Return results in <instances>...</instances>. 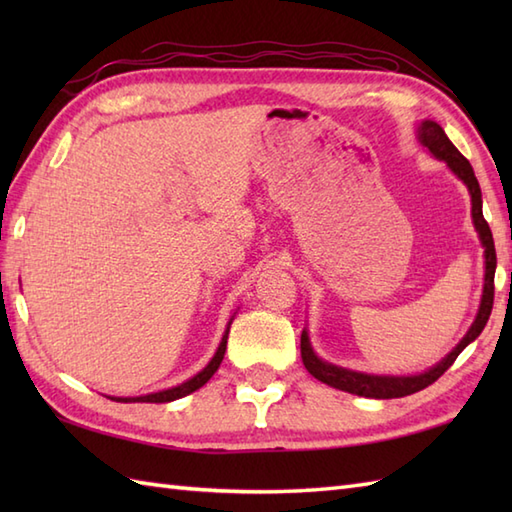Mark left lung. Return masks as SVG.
Returning a JSON list of instances; mask_svg holds the SVG:
<instances>
[{
  "instance_id": "obj_1",
  "label": "left lung",
  "mask_w": 512,
  "mask_h": 512,
  "mask_svg": "<svg viewBox=\"0 0 512 512\" xmlns=\"http://www.w3.org/2000/svg\"><path fill=\"white\" fill-rule=\"evenodd\" d=\"M418 140H420V145L427 147L438 160L447 162V167L466 184V189H469V193H471L473 224H475V231H477V235H480V242L484 246V290H482L480 310H477V317L469 328V332L464 334V339L455 345L438 365H433L431 369H427V372L413 374V376H376V374H363V372H354V369L332 365L314 354L312 345H310V336L306 330H303L301 332V358H303V365H306L308 372L317 380H321V383L330 385L334 389H341V391H350V394H356V396L383 398V400L385 398H402V396L416 394V391L429 387L431 383H436V380L453 365V361L460 356L464 347L482 334L484 325H486L488 317H491V310H493L497 255H495L493 233H491V228H488V222L484 220V213H482L480 182H477V178H475L471 162L466 160L458 149H455L449 136L444 134V129L436 121H422L418 125Z\"/></svg>"
}]
</instances>
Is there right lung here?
Wrapping results in <instances>:
<instances>
[{
	"instance_id": "add662e5",
	"label": "right lung",
	"mask_w": 512,
	"mask_h": 512,
	"mask_svg": "<svg viewBox=\"0 0 512 512\" xmlns=\"http://www.w3.org/2000/svg\"><path fill=\"white\" fill-rule=\"evenodd\" d=\"M231 323H233V319L228 321L226 332H224L222 341H220V347H217V352H215V356L209 361V365H206V367L202 369V372H198L193 378L184 380V383L178 385V387L156 391V394L136 396V398H114V396H112V400H116V402H171V400H178V398H182V396L193 394L195 389H200L202 385H206V380H209V378L217 372V367H220L222 358H224V352H226V339H228V330H231Z\"/></svg>"
}]
</instances>
